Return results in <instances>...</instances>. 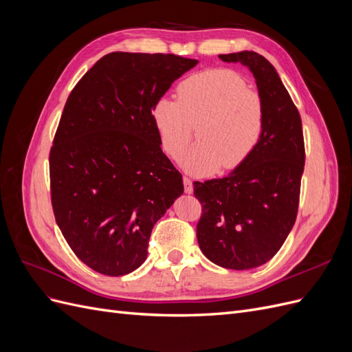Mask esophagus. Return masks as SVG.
<instances>
[{
    "instance_id": "esophagus-1",
    "label": "esophagus",
    "mask_w": 352,
    "mask_h": 352,
    "mask_svg": "<svg viewBox=\"0 0 352 352\" xmlns=\"http://www.w3.org/2000/svg\"><path fill=\"white\" fill-rule=\"evenodd\" d=\"M184 185H185V192L186 194H192V190H194L192 179L188 177V176H184Z\"/></svg>"
}]
</instances>
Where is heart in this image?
Listing matches in <instances>:
<instances>
[{
    "mask_svg": "<svg viewBox=\"0 0 352 352\" xmlns=\"http://www.w3.org/2000/svg\"><path fill=\"white\" fill-rule=\"evenodd\" d=\"M177 101L158 98L151 117L163 150L177 158L194 138L199 142L184 157V167L199 176L242 166L258 146L265 109L258 92L236 72L210 69L177 85Z\"/></svg>",
    "mask_w": 352,
    "mask_h": 352,
    "instance_id": "heart-1",
    "label": "heart"
}]
</instances>
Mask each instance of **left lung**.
I'll use <instances>...</instances> for the list:
<instances>
[{
  "label": "left lung",
  "mask_w": 352,
  "mask_h": 352,
  "mask_svg": "<svg viewBox=\"0 0 352 352\" xmlns=\"http://www.w3.org/2000/svg\"><path fill=\"white\" fill-rule=\"evenodd\" d=\"M219 57L251 70L264 102L265 126L255 151L229 176L194 182L202 206L197 238L210 261L250 270L274 257L296 220L305 163L302 123L269 60L254 51Z\"/></svg>",
  "instance_id": "8db88e82"
}]
</instances>
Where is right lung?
Instances as JSON below:
<instances>
[{
    "label": "right lung",
    "instance_id": "right-lung-1",
    "mask_svg": "<svg viewBox=\"0 0 352 352\" xmlns=\"http://www.w3.org/2000/svg\"><path fill=\"white\" fill-rule=\"evenodd\" d=\"M197 63L110 52L69 95L50 151L51 204L69 247L95 272L140 267L157 220L184 194L151 109Z\"/></svg>",
    "mask_w": 352,
    "mask_h": 352
}]
</instances>
